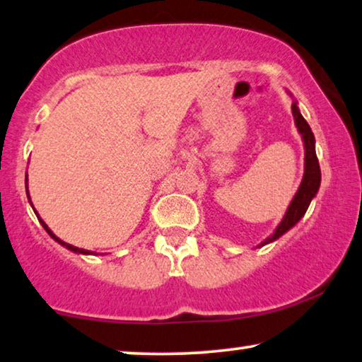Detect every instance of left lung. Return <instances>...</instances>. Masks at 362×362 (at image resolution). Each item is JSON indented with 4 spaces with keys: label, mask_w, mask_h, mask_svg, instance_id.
<instances>
[{
    "label": "left lung",
    "mask_w": 362,
    "mask_h": 362,
    "mask_svg": "<svg viewBox=\"0 0 362 362\" xmlns=\"http://www.w3.org/2000/svg\"><path fill=\"white\" fill-rule=\"evenodd\" d=\"M288 94L293 97V94H291L289 90H288ZM291 110H293L294 123H296V127H298V132L302 136V143H304V177H302V182L298 188V192H296L294 198L291 199L289 206H288V209H286L281 223L276 226V229L273 230V234L267 237V239L263 240L258 247H263V245L269 244V242H274L276 239H279L283 234L288 233L289 229H293L294 226L299 223L302 216L305 214L310 202L315 198L317 192H319V188H320L322 174H320L319 159H317V154H315L314 133H312L309 123H307L304 120V117L300 115L298 100H293Z\"/></svg>",
    "instance_id": "1"
}]
</instances>
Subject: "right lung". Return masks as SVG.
<instances>
[{
	"mask_svg": "<svg viewBox=\"0 0 362 362\" xmlns=\"http://www.w3.org/2000/svg\"><path fill=\"white\" fill-rule=\"evenodd\" d=\"M25 193H27V198H29V203H30V206L34 208V204H32V202H30V195H29V187H27V174H25ZM34 211H35V209H34ZM35 214H37V219H39V223L42 224V228L45 229L47 233H48V235H50L53 240H57L58 244L63 245V247H66L68 250H71V252H74V253H81V255H94V252H90V250H84V249H79V247H74V245H71V244H66V242H63L62 239H58V237H57L55 234H53L50 229H48V226H47L45 223H43V219L40 218L39 213L35 211Z\"/></svg>",
	"mask_w": 362,
	"mask_h": 362,
	"instance_id": "right-lung-1",
	"label": "right lung"
}]
</instances>
